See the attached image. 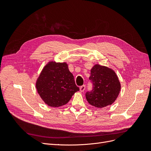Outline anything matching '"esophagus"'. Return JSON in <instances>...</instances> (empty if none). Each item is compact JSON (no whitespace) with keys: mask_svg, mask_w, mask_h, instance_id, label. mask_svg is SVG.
<instances>
[{"mask_svg":"<svg viewBox=\"0 0 151 151\" xmlns=\"http://www.w3.org/2000/svg\"><path fill=\"white\" fill-rule=\"evenodd\" d=\"M86 88V86L85 85H83L80 87V91L81 92H84V90Z\"/></svg>","mask_w":151,"mask_h":151,"instance_id":"1","label":"esophagus"}]
</instances>
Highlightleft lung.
I'll return each instance as SVG.
<instances>
[{"label": "left lung", "instance_id": "obj_1", "mask_svg": "<svg viewBox=\"0 0 151 151\" xmlns=\"http://www.w3.org/2000/svg\"><path fill=\"white\" fill-rule=\"evenodd\" d=\"M89 80L92 90L86 93L88 103L96 108L111 104L117 98L121 89L115 72L106 67L95 65L91 70Z\"/></svg>", "mask_w": 151, "mask_h": 151}]
</instances>
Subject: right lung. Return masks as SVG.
I'll return each mask as SVG.
<instances>
[{
  "label": "right lung",
  "instance_id": "obj_1",
  "mask_svg": "<svg viewBox=\"0 0 151 151\" xmlns=\"http://www.w3.org/2000/svg\"><path fill=\"white\" fill-rule=\"evenodd\" d=\"M36 88L44 102L52 107L67 104L79 91L66 63L49 62L36 81Z\"/></svg>",
  "mask_w": 151,
  "mask_h": 151
}]
</instances>
